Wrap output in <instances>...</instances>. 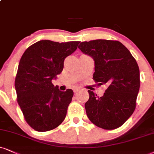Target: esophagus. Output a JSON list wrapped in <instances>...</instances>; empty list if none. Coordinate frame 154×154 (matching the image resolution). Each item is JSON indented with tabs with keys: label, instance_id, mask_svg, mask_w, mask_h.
I'll return each mask as SVG.
<instances>
[{
	"label": "esophagus",
	"instance_id": "esophagus-1",
	"mask_svg": "<svg viewBox=\"0 0 154 154\" xmlns=\"http://www.w3.org/2000/svg\"><path fill=\"white\" fill-rule=\"evenodd\" d=\"M80 89H81L80 87H75V88H73V91H74V93H76L77 91H79Z\"/></svg>",
	"mask_w": 154,
	"mask_h": 154
}]
</instances>
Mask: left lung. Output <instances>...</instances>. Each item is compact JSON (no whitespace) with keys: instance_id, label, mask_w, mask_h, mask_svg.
Listing matches in <instances>:
<instances>
[{"instance_id":"left-lung-1","label":"left lung","mask_w":154,"mask_h":154,"mask_svg":"<svg viewBox=\"0 0 154 154\" xmlns=\"http://www.w3.org/2000/svg\"><path fill=\"white\" fill-rule=\"evenodd\" d=\"M79 48L94 58L95 82L98 86H108L101 97L88 91L89 99L85 103L87 116L103 129L119 128L136 109L140 88L137 62L126 47L118 41H84Z\"/></svg>"}]
</instances>
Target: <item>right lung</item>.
<instances>
[{
    "label": "right lung",
    "instance_id": "1",
    "mask_svg": "<svg viewBox=\"0 0 154 154\" xmlns=\"http://www.w3.org/2000/svg\"><path fill=\"white\" fill-rule=\"evenodd\" d=\"M79 43L42 40L28 47L20 58L15 80L17 102L25 120L37 131L54 129L65 119L73 91H60L52 80Z\"/></svg>",
    "mask_w": 154,
    "mask_h": 154
}]
</instances>
